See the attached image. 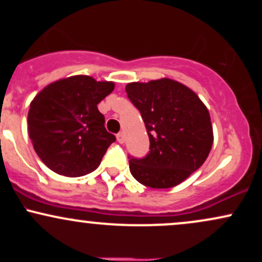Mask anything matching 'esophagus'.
<instances>
[{
  "label": "esophagus",
  "mask_w": 262,
  "mask_h": 262,
  "mask_svg": "<svg viewBox=\"0 0 262 262\" xmlns=\"http://www.w3.org/2000/svg\"><path fill=\"white\" fill-rule=\"evenodd\" d=\"M117 140H118L119 144H123L125 141V135L123 132H119L118 134H117Z\"/></svg>",
  "instance_id": "1"
}]
</instances>
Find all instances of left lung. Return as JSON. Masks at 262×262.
<instances>
[{"label":"left lung","mask_w":262,"mask_h":262,"mask_svg":"<svg viewBox=\"0 0 262 262\" xmlns=\"http://www.w3.org/2000/svg\"><path fill=\"white\" fill-rule=\"evenodd\" d=\"M125 92L150 140L145 158L129 160L132 175L151 188L175 187L208 158L213 145L208 110L191 89L167 77L130 82Z\"/></svg>","instance_id":"left-lung-1"}]
</instances>
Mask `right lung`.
Returning a JSON list of instances; mask_svg holds the SVG:
<instances>
[{
	"instance_id": "obj_1",
	"label": "right lung",
	"mask_w": 262,
	"mask_h": 262,
	"mask_svg": "<svg viewBox=\"0 0 262 262\" xmlns=\"http://www.w3.org/2000/svg\"><path fill=\"white\" fill-rule=\"evenodd\" d=\"M112 81L76 75L49 83L31 102L28 134L40 160L59 175L79 177L100 166L116 137L104 128L97 104Z\"/></svg>"
}]
</instances>
